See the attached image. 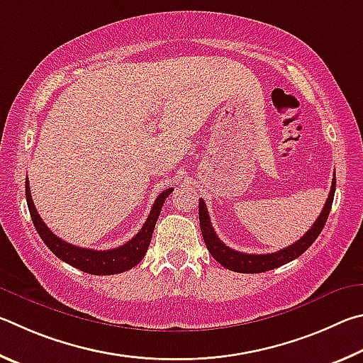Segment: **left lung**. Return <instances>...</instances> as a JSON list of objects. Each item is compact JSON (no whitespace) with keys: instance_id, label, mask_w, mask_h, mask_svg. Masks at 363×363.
<instances>
[{"instance_id":"8db88e82","label":"left lung","mask_w":363,"mask_h":363,"mask_svg":"<svg viewBox=\"0 0 363 363\" xmlns=\"http://www.w3.org/2000/svg\"><path fill=\"white\" fill-rule=\"evenodd\" d=\"M335 188H336V177L333 175L332 189H330L328 199L322 208L319 218L315 220V223L311 226V230L304 234L300 240H296L295 244L285 247L282 250L274 252V253H266V255L238 252V250L230 249V247L221 242L220 238L215 234L212 228L206 202L199 199V223H201L202 238H204V242L207 245V250L211 252V255L217 259L221 266H225L226 269L234 271V272H244V274H258V272L276 269L279 266L290 263L291 259L303 255V253L313 245L314 240L319 238L320 231L327 223L328 213L332 211Z\"/></svg>"}]
</instances>
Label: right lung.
<instances>
[{
    "label": "right lung",
    "instance_id": "1",
    "mask_svg": "<svg viewBox=\"0 0 363 363\" xmlns=\"http://www.w3.org/2000/svg\"><path fill=\"white\" fill-rule=\"evenodd\" d=\"M172 191H174V188H167L157 196L143 228L129 240V242H125L124 245L116 247V249H111V250H94V249H82V247L72 245L65 242V240H62L60 238H57L55 234L46 226V223H44L43 218L40 217V213L36 212V207L30 194L28 178L27 182H25V196H27L28 211L31 215V220H33L36 231L40 234V238L44 240V244H46L49 249L52 250L54 255L59 257L62 262H65L68 264L74 266V268L89 272V274H94V276L119 274V272L132 269L133 266H137L140 262H142L146 250H148L150 247L152 231H155L159 213H161L164 202Z\"/></svg>",
    "mask_w": 363,
    "mask_h": 363
}]
</instances>
